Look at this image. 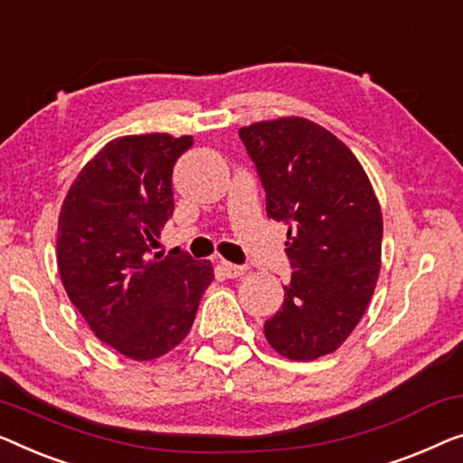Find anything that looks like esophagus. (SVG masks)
Returning a JSON list of instances; mask_svg holds the SVG:
<instances>
[{"instance_id": "34e87169", "label": "esophagus", "mask_w": 463, "mask_h": 463, "mask_svg": "<svg viewBox=\"0 0 463 463\" xmlns=\"http://www.w3.org/2000/svg\"><path fill=\"white\" fill-rule=\"evenodd\" d=\"M220 266H222V270H224V275L229 277V279H237V277H241V275H245V266H239V264H232V262H226V260H222V262H220Z\"/></svg>"}]
</instances>
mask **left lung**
Wrapping results in <instances>:
<instances>
[{
	"label": "left lung",
	"mask_w": 463,
	"mask_h": 463,
	"mask_svg": "<svg viewBox=\"0 0 463 463\" xmlns=\"http://www.w3.org/2000/svg\"><path fill=\"white\" fill-rule=\"evenodd\" d=\"M266 191V213L285 222L291 281L264 323L272 348L315 361L346 342L373 296L382 262V210L359 159L304 117L239 129Z\"/></svg>",
	"instance_id": "1"
}]
</instances>
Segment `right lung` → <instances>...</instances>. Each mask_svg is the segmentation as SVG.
<instances>
[{"instance_id": "right-lung-1", "label": "right lung", "mask_w": 463, "mask_h": 463, "mask_svg": "<svg viewBox=\"0 0 463 463\" xmlns=\"http://www.w3.org/2000/svg\"><path fill=\"white\" fill-rule=\"evenodd\" d=\"M191 136H121L71 184L58 216V272L94 335L134 361L184 340L213 266L175 247L153 253L174 213V164Z\"/></svg>"}]
</instances>
